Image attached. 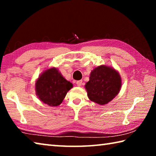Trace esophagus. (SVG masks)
Returning <instances> with one entry per match:
<instances>
[{"instance_id":"esophagus-1","label":"esophagus","mask_w":156,"mask_h":156,"mask_svg":"<svg viewBox=\"0 0 156 156\" xmlns=\"http://www.w3.org/2000/svg\"><path fill=\"white\" fill-rule=\"evenodd\" d=\"M82 84H83V80H78V81H76V84H77V86L80 87L82 85Z\"/></svg>"}]
</instances>
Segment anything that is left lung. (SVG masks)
I'll use <instances>...</instances> for the list:
<instances>
[{
  "mask_svg": "<svg viewBox=\"0 0 156 156\" xmlns=\"http://www.w3.org/2000/svg\"><path fill=\"white\" fill-rule=\"evenodd\" d=\"M122 79L118 71L107 65H100L91 71L85 84L89 99L95 103H109L120 92Z\"/></svg>",
  "mask_w": 156,
  "mask_h": 156,
  "instance_id": "1",
  "label": "left lung"
}]
</instances>
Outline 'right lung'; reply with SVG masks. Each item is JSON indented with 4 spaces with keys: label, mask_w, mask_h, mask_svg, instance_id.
I'll return each instance as SVG.
<instances>
[{
    "label": "right lung",
    "mask_w": 156,
    "mask_h": 156,
    "mask_svg": "<svg viewBox=\"0 0 156 156\" xmlns=\"http://www.w3.org/2000/svg\"><path fill=\"white\" fill-rule=\"evenodd\" d=\"M72 87L73 84L66 80L56 67L44 70L35 83L36 96L41 101L50 107L61 104Z\"/></svg>",
    "instance_id": "obj_1"
}]
</instances>
